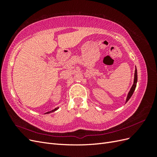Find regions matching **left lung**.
<instances>
[{"mask_svg":"<svg viewBox=\"0 0 157 157\" xmlns=\"http://www.w3.org/2000/svg\"><path fill=\"white\" fill-rule=\"evenodd\" d=\"M137 69H136V67L135 73H134V83H133L132 86L131 87L129 92H128V95H127V98H126V103L130 99V98H131L132 96L133 93H134V92L135 91V89H136V85H137Z\"/></svg>","mask_w":157,"mask_h":157,"instance_id":"1","label":"left lung"}]
</instances>
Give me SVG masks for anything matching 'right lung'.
Masks as SVG:
<instances>
[{
	"mask_svg": "<svg viewBox=\"0 0 157 157\" xmlns=\"http://www.w3.org/2000/svg\"><path fill=\"white\" fill-rule=\"evenodd\" d=\"M59 109V107H56V108H55L54 109H53V110H52V111H48V112H46V113H45L44 114H49V113H53V112H54V111H57L58 110V109Z\"/></svg>",
	"mask_w": 157,
	"mask_h": 157,
	"instance_id": "obj_1",
	"label": "right lung"
}]
</instances>
